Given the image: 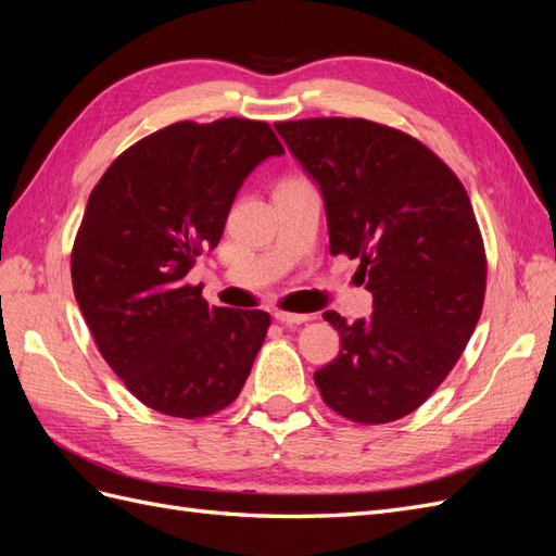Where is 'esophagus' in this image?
Segmentation results:
<instances>
[{
	"mask_svg": "<svg viewBox=\"0 0 556 556\" xmlns=\"http://www.w3.org/2000/svg\"><path fill=\"white\" fill-rule=\"evenodd\" d=\"M276 319L280 325H301V323H308L311 315H299V313H288V311H278Z\"/></svg>",
	"mask_w": 556,
	"mask_h": 556,
	"instance_id": "34e87169",
	"label": "esophagus"
}]
</instances>
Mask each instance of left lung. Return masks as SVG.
Listing matches in <instances>:
<instances>
[{"label": "left lung", "instance_id": "obj_1", "mask_svg": "<svg viewBox=\"0 0 556 556\" xmlns=\"http://www.w3.org/2000/svg\"><path fill=\"white\" fill-rule=\"evenodd\" d=\"M325 197L331 255L359 260L374 315L348 325L315 371L325 403L357 425L417 410L459 362L486 290L482 233L466 188L410 134L364 117L276 123Z\"/></svg>", "mask_w": 556, "mask_h": 556}]
</instances>
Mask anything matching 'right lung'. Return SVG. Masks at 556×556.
Masks as SVG:
<instances>
[{
    "mask_svg": "<svg viewBox=\"0 0 556 556\" xmlns=\"http://www.w3.org/2000/svg\"><path fill=\"white\" fill-rule=\"evenodd\" d=\"M282 153L262 121H182L129 146L92 188L72 248L74 294L143 406L201 419L241 394L271 315L208 306L185 276L220 243L245 176Z\"/></svg>",
    "mask_w": 556,
    "mask_h": 556,
    "instance_id": "obj_1",
    "label": "right lung"
}]
</instances>
